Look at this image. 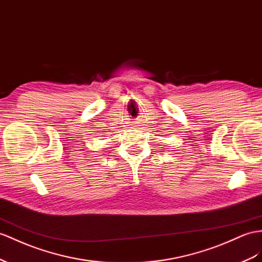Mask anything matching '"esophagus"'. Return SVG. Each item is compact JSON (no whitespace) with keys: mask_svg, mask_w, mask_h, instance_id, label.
<instances>
[{"mask_svg":"<svg viewBox=\"0 0 262 262\" xmlns=\"http://www.w3.org/2000/svg\"><path fill=\"white\" fill-rule=\"evenodd\" d=\"M134 125H135V124H134Z\"/></svg>","mask_w":262,"mask_h":262,"instance_id":"34e87169","label":"esophagus"}]
</instances>
